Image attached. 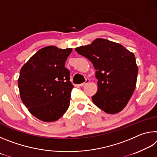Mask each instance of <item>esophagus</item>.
I'll return each instance as SVG.
<instances>
[{"instance_id":"obj_1","label":"esophagus","mask_w":157,"mask_h":157,"mask_svg":"<svg viewBox=\"0 0 157 157\" xmlns=\"http://www.w3.org/2000/svg\"><path fill=\"white\" fill-rule=\"evenodd\" d=\"M89 79H86V80H85V82H83V83H82V84H79V86H84V85H86V84H88L89 82Z\"/></svg>"}]
</instances>
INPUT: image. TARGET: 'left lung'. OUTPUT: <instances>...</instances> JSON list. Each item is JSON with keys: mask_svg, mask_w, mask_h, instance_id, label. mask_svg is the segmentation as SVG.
Instances as JSON below:
<instances>
[{"mask_svg": "<svg viewBox=\"0 0 157 157\" xmlns=\"http://www.w3.org/2000/svg\"><path fill=\"white\" fill-rule=\"evenodd\" d=\"M75 50L91 61L96 70L98 89L92 96L94 104L107 113L123 110L136 84L138 66L134 55L122 45L104 39H97Z\"/></svg>", "mask_w": 157, "mask_h": 157, "instance_id": "1", "label": "left lung"}]
</instances>
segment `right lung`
Returning a JSON list of instances; mask_svg holds the SVG:
<instances>
[{
    "label": "right lung",
    "mask_w": 157,
    "mask_h": 157,
    "mask_svg": "<svg viewBox=\"0 0 157 157\" xmlns=\"http://www.w3.org/2000/svg\"><path fill=\"white\" fill-rule=\"evenodd\" d=\"M72 48L50 46L37 51L20 71V96L28 111L39 120L53 122L69 107L73 85L66 60Z\"/></svg>",
    "instance_id": "1"
}]
</instances>
